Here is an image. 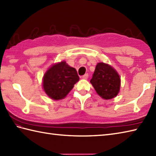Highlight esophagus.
I'll use <instances>...</instances> for the list:
<instances>
[{
  "label": "esophagus",
  "mask_w": 156,
  "mask_h": 156,
  "mask_svg": "<svg viewBox=\"0 0 156 156\" xmlns=\"http://www.w3.org/2000/svg\"><path fill=\"white\" fill-rule=\"evenodd\" d=\"M88 78V74H85L84 76H82V79H84V80H87Z\"/></svg>",
  "instance_id": "1"
}]
</instances>
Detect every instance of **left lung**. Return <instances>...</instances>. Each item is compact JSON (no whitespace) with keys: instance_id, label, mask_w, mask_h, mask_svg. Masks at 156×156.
I'll return each mask as SVG.
<instances>
[{"instance_id":"8db88e82","label":"left lung","mask_w":156,"mask_h":156,"mask_svg":"<svg viewBox=\"0 0 156 156\" xmlns=\"http://www.w3.org/2000/svg\"><path fill=\"white\" fill-rule=\"evenodd\" d=\"M90 83L100 97L108 100L118 94L121 87V78L112 66L100 62L96 66Z\"/></svg>"}]
</instances>
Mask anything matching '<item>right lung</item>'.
<instances>
[{
    "label": "right lung",
    "mask_w": 156,
    "mask_h": 156,
    "mask_svg": "<svg viewBox=\"0 0 156 156\" xmlns=\"http://www.w3.org/2000/svg\"><path fill=\"white\" fill-rule=\"evenodd\" d=\"M78 80L76 69L63 61L54 64L45 72L43 87L49 98L60 100L66 97Z\"/></svg>",
    "instance_id": "1"
}]
</instances>
